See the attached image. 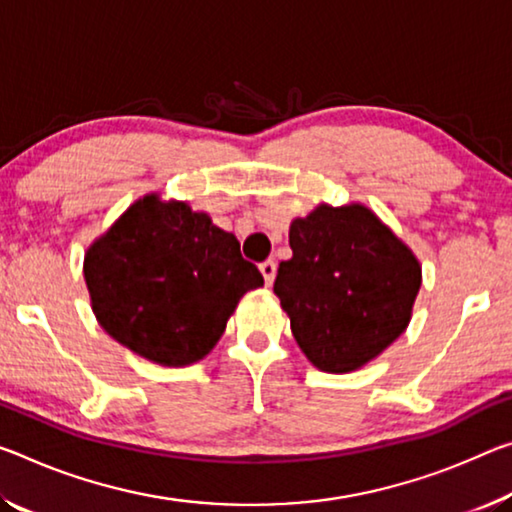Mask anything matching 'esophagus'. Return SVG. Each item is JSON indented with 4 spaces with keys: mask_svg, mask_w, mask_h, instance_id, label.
Here are the masks:
<instances>
[{
    "mask_svg": "<svg viewBox=\"0 0 512 512\" xmlns=\"http://www.w3.org/2000/svg\"><path fill=\"white\" fill-rule=\"evenodd\" d=\"M259 271H262L266 285H273V280H275V262H273V259H266V262L259 264Z\"/></svg>",
    "mask_w": 512,
    "mask_h": 512,
    "instance_id": "esophagus-1",
    "label": "esophagus"
}]
</instances>
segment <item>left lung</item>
Returning <instances> with one entry per match:
<instances>
[{
  "label": "left lung",
  "instance_id": "8db88e82",
  "mask_svg": "<svg viewBox=\"0 0 512 512\" xmlns=\"http://www.w3.org/2000/svg\"><path fill=\"white\" fill-rule=\"evenodd\" d=\"M273 291L316 369L348 373L408 328L421 287L412 250L364 205H319L289 227Z\"/></svg>",
  "mask_w": 512,
  "mask_h": 512
}]
</instances>
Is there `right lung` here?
Returning a JSON list of instances; mask_svg holds the SVG:
<instances>
[{"mask_svg":"<svg viewBox=\"0 0 512 512\" xmlns=\"http://www.w3.org/2000/svg\"><path fill=\"white\" fill-rule=\"evenodd\" d=\"M84 278L100 326L164 367L205 358L241 296L264 285L232 232L157 193L136 200L93 241Z\"/></svg>","mask_w":512,"mask_h":512,"instance_id":"add662e5","label":"right lung"}]
</instances>
